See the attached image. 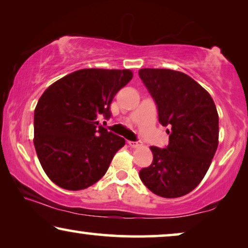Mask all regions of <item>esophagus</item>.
Here are the masks:
<instances>
[{
    "label": "esophagus",
    "instance_id": "34e87169",
    "mask_svg": "<svg viewBox=\"0 0 248 248\" xmlns=\"http://www.w3.org/2000/svg\"><path fill=\"white\" fill-rule=\"evenodd\" d=\"M128 145L132 148H140L142 145L141 141H128Z\"/></svg>",
    "mask_w": 248,
    "mask_h": 248
}]
</instances>
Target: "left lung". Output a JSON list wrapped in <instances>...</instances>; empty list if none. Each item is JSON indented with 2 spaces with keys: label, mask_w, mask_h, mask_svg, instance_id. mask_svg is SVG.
I'll return each instance as SVG.
<instances>
[{
  "label": "left lung",
  "mask_w": 248,
  "mask_h": 248,
  "mask_svg": "<svg viewBox=\"0 0 248 248\" xmlns=\"http://www.w3.org/2000/svg\"><path fill=\"white\" fill-rule=\"evenodd\" d=\"M139 77L158 108L159 122L167 126L166 148L151 147L154 160L140 170L152 193L179 198L204 177L218 148L219 116L208 91L187 74L168 69H141Z\"/></svg>",
  "instance_id": "1"
}]
</instances>
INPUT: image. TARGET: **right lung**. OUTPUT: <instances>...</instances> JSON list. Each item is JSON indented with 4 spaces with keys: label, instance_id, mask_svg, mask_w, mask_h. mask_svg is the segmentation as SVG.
<instances>
[{
    "label": "right lung",
    "instance_id": "obj_1",
    "mask_svg": "<svg viewBox=\"0 0 248 248\" xmlns=\"http://www.w3.org/2000/svg\"><path fill=\"white\" fill-rule=\"evenodd\" d=\"M130 70L83 69L67 74L45 90L33 115V144L50 181L79 191L106 174L125 140L97 126L111 116L115 94L130 82Z\"/></svg>",
    "mask_w": 248,
    "mask_h": 248
}]
</instances>
